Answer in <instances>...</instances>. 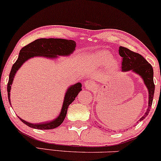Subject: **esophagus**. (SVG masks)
<instances>
[{
    "label": "esophagus",
    "mask_w": 161,
    "mask_h": 161,
    "mask_svg": "<svg viewBox=\"0 0 161 161\" xmlns=\"http://www.w3.org/2000/svg\"><path fill=\"white\" fill-rule=\"evenodd\" d=\"M85 88L87 89V90H92L95 87V84L92 82V81H86L85 82Z\"/></svg>",
    "instance_id": "esophagus-1"
}]
</instances>
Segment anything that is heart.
<instances>
[{
	"label": "heart",
	"instance_id": "1",
	"mask_svg": "<svg viewBox=\"0 0 161 161\" xmlns=\"http://www.w3.org/2000/svg\"><path fill=\"white\" fill-rule=\"evenodd\" d=\"M112 59L110 53L107 51H99L94 54H92L89 58V63L93 67H103L108 63ZM116 65V62H112L111 66L115 67Z\"/></svg>",
	"mask_w": 161,
	"mask_h": 161
}]
</instances>
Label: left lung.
<instances>
[{
	"label": "left lung",
	"instance_id": "left-lung-1",
	"mask_svg": "<svg viewBox=\"0 0 161 161\" xmlns=\"http://www.w3.org/2000/svg\"><path fill=\"white\" fill-rule=\"evenodd\" d=\"M119 53L122 57V71L123 72L132 71L133 72H135L136 74L139 75L143 80L144 84L148 89V106L144 116H142L139 120L141 122L148 116L151 107H152V101H153L154 93L153 68L142 55L129 50L128 48L120 46Z\"/></svg>",
	"mask_w": 161,
	"mask_h": 161
}]
</instances>
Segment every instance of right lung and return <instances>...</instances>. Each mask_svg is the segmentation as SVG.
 I'll return each mask as SVG.
<instances>
[{"mask_svg": "<svg viewBox=\"0 0 161 161\" xmlns=\"http://www.w3.org/2000/svg\"><path fill=\"white\" fill-rule=\"evenodd\" d=\"M75 47H76V43L73 40L52 38L36 39L26 46L23 47L20 51L16 62L12 66V69L9 73V81H8L7 84V93L8 99H9L10 105V90L13 79L17 71L21 68V65L27 59L35 57H44L46 58L53 59H57L58 56H69L75 50ZM81 87H82V84L80 83H77L67 89L59 115L51 122L33 124V123L26 122L25 120L22 119L20 117L19 118L23 123L33 128L40 129V130H49V129L57 128L64 121L69 106L74 102L78 93L82 90Z\"/></svg>", "mask_w": 161, "mask_h": 161, "instance_id": "right-lung-1", "label": "right lung"}]
</instances>
